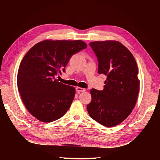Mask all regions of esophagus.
Listing matches in <instances>:
<instances>
[{
	"mask_svg": "<svg viewBox=\"0 0 160 160\" xmlns=\"http://www.w3.org/2000/svg\"><path fill=\"white\" fill-rule=\"evenodd\" d=\"M76 90L78 92V93H80V92H83L86 91V89L82 88H80V87H77L76 88Z\"/></svg>",
	"mask_w": 160,
	"mask_h": 160,
	"instance_id": "1",
	"label": "esophagus"
}]
</instances>
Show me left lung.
Segmentation results:
<instances>
[{
	"instance_id": "8db88e82",
	"label": "left lung",
	"mask_w": 160,
	"mask_h": 160,
	"mask_svg": "<svg viewBox=\"0 0 160 160\" xmlns=\"http://www.w3.org/2000/svg\"><path fill=\"white\" fill-rule=\"evenodd\" d=\"M98 59V72L107 77L104 89H92L87 110L92 119L112 127L127 118L136 104L139 80L137 63L130 50L119 41L89 43Z\"/></svg>"
}]
</instances>
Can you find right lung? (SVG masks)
Returning a JSON list of instances; mask_svg holds the SVG:
<instances>
[{"label":"right lung","mask_w":160,"mask_h":160,"mask_svg":"<svg viewBox=\"0 0 160 160\" xmlns=\"http://www.w3.org/2000/svg\"><path fill=\"white\" fill-rule=\"evenodd\" d=\"M87 48L81 40H45L33 46L20 63L18 88L28 111L44 122L61 118L75 95L74 87L58 82L71 56Z\"/></svg>","instance_id":"right-lung-1"}]
</instances>
